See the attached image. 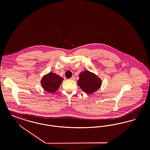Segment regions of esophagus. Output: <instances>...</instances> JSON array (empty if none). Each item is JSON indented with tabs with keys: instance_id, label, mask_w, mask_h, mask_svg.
Listing matches in <instances>:
<instances>
[{
	"instance_id": "esophagus-1",
	"label": "esophagus",
	"mask_w": 150,
	"mask_h": 150,
	"mask_svg": "<svg viewBox=\"0 0 150 150\" xmlns=\"http://www.w3.org/2000/svg\"><path fill=\"white\" fill-rule=\"evenodd\" d=\"M75 76H72L71 78H70V80H75Z\"/></svg>"
}]
</instances>
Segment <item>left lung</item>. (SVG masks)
<instances>
[{"label":"left lung","instance_id":"1","mask_svg":"<svg viewBox=\"0 0 150 150\" xmlns=\"http://www.w3.org/2000/svg\"><path fill=\"white\" fill-rule=\"evenodd\" d=\"M101 80L95 74L88 71L82 72L79 75L78 84L86 93L92 94L97 91L101 85Z\"/></svg>","mask_w":150,"mask_h":150}]
</instances>
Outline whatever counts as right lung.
Masks as SVG:
<instances>
[{
    "instance_id": "add662e5",
    "label": "right lung",
    "mask_w": 150,
    "mask_h": 150,
    "mask_svg": "<svg viewBox=\"0 0 150 150\" xmlns=\"http://www.w3.org/2000/svg\"><path fill=\"white\" fill-rule=\"evenodd\" d=\"M63 80L64 79L56 74L50 72L43 76L41 80V84L46 91L54 93L58 90Z\"/></svg>"
}]
</instances>
